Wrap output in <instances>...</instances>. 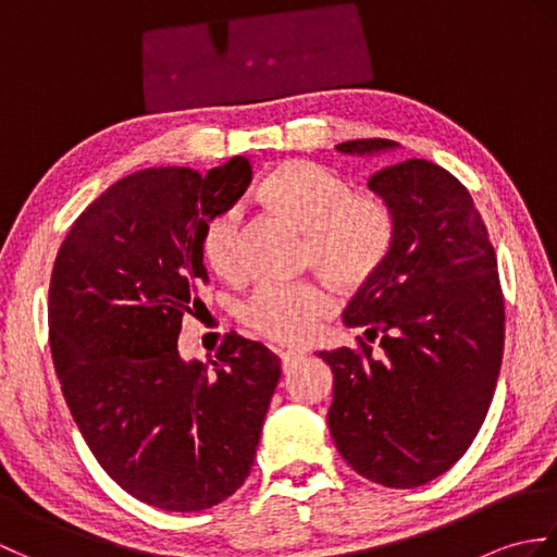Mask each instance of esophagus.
Masks as SVG:
<instances>
[{"mask_svg": "<svg viewBox=\"0 0 557 557\" xmlns=\"http://www.w3.org/2000/svg\"><path fill=\"white\" fill-rule=\"evenodd\" d=\"M301 359H304V351H292V349H287V351H280L282 371H285V373H289V371L294 369V366H297Z\"/></svg>", "mask_w": 557, "mask_h": 557, "instance_id": "obj_1", "label": "esophagus"}]
</instances>
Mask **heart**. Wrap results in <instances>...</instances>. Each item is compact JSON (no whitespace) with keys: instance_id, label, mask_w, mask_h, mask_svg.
Wrapping results in <instances>:
<instances>
[{"instance_id":"1","label":"heart","mask_w":557,"mask_h":557,"mask_svg":"<svg viewBox=\"0 0 557 557\" xmlns=\"http://www.w3.org/2000/svg\"><path fill=\"white\" fill-rule=\"evenodd\" d=\"M253 196L272 215L304 234V263L339 289H361L381 272L395 244V212L383 196L351 191V184L321 164L287 160L260 176ZM200 256L212 275H239V215L222 210L200 236ZM333 311L323 285L263 287L244 304L242 321L280 345L311 342Z\"/></svg>"}]
</instances>
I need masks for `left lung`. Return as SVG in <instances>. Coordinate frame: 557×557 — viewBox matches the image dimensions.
<instances>
[{"label":"left lung","instance_id":"left-lung-1","mask_svg":"<svg viewBox=\"0 0 557 557\" xmlns=\"http://www.w3.org/2000/svg\"><path fill=\"white\" fill-rule=\"evenodd\" d=\"M393 148L387 138L337 146L347 156ZM369 186L393 208L397 232L342 315L363 327L359 347L318 351L335 375L327 425L363 479L417 488L467 453L488 413L505 345L498 260L465 184L435 162L389 164Z\"/></svg>","mask_w":557,"mask_h":557}]
</instances>
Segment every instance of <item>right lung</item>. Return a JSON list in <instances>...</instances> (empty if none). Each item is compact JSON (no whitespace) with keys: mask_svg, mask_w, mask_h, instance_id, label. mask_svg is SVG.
Here are the masks:
<instances>
[{"mask_svg":"<svg viewBox=\"0 0 557 557\" xmlns=\"http://www.w3.org/2000/svg\"><path fill=\"white\" fill-rule=\"evenodd\" d=\"M248 182L242 156L208 174H128L71 224L52 268L47 323L71 417L100 467L160 510H208L242 486L282 373L236 333L210 363L176 349L208 282L206 222Z\"/></svg>","mask_w":557,"mask_h":557,"instance_id":"add662e5","label":"right lung"}]
</instances>
